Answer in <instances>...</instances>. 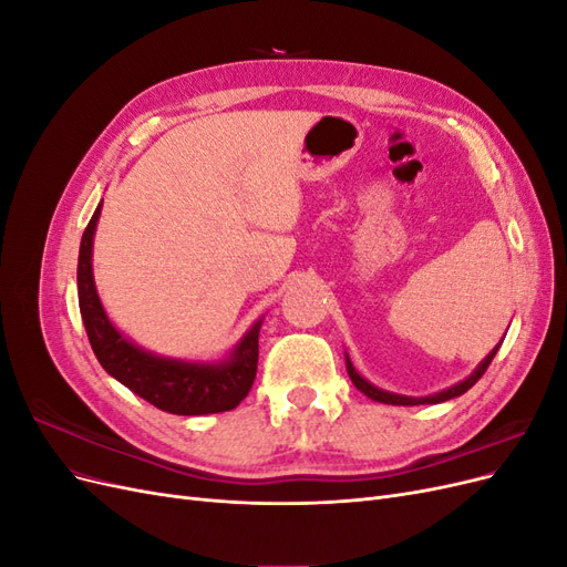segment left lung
Returning a JSON list of instances; mask_svg holds the SVG:
<instances>
[{"mask_svg":"<svg viewBox=\"0 0 567 567\" xmlns=\"http://www.w3.org/2000/svg\"><path fill=\"white\" fill-rule=\"evenodd\" d=\"M502 348V342L499 346H496L483 362L477 364V369L468 375L466 381H461V383H456V385H452V388H447V390H442V392H435V394H427V398H406V394H394V392H388V390H381V388H375V385H371L367 379H362V375L357 373V369L352 367V362H350V357L346 354V364H348V373H350V381L354 383V388L357 390H362L367 398H371L373 402H383V404H398V406H416V404H440V402H447V400H454V398H458V394H463L466 390H471L480 379H483V373L487 371V367L492 364V359H494V354H496V350Z\"/></svg>","mask_w":567,"mask_h":567,"instance_id":"1","label":"left lung"}]
</instances>
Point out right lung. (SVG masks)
<instances>
[{"mask_svg": "<svg viewBox=\"0 0 567 567\" xmlns=\"http://www.w3.org/2000/svg\"><path fill=\"white\" fill-rule=\"evenodd\" d=\"M101 203L82 234L78 257V300L90 346L115 381L140 394L153 406L177 416H203L236 409L246 400L257 373V338L262 319L221 362H182L142 350L120 333L104 312L92 274V244Z\"/></svg>", "mask_w": 567, "mask_h": 567, "instance_id": "add662e5", "label": "right lung"}]
</instances>
